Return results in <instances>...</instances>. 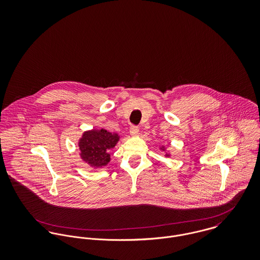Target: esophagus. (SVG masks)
<instances>
[{"instance_id":"esophagus-1","label":"esophagus","mask_w":260,"mask_h":260,"mask_svg":"<svg viewBox=\"0 0 260 260\" xmlns=\"http://www.w3.org/2000/svg\"><path fill=\"white\" fill-rule=\"evenodd\" d=\"M138 133H139V127H137V126H131V128H130V134H131L132 136H137Z\"/></svg>"}]
</instances>
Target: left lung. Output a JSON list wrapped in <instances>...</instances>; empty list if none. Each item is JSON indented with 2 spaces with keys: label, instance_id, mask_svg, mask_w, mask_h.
Instances as JSON below:
<instances>
[{
  "label": "left lung",
  "instance_id": "8db88e82",
  "mask_svg": "<svg viewBox=\"0 0 260 260\" xmlns=\"http://www.w3.org/2000/svg\"><path fill=\"white\" fill-rule=\"evenodd\" d=\"M159 149H160L161 151H164V152L166 151V148H165V146H160V147H159ZM169 156H170V154H169V153H166V154H165V157H169Z\"/></svg>",
  "mask_w": 260,
  "mask_h": 260
}]
</instances>
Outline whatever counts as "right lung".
<instances>
[{
	"label": "right lung",
	"instance_id": "right-lung-1",
	"mask_svg": "<svg viewBox=\"0 0 260 260\" xmlns=\"http://www.w3.org/2000/svg\"><path fill=\"white\" fill-rule=\"evenodd\" d=\"M119 140L120 136L117 133L103 128L85 131L78 142L80 157L91 167L102 168L110 162V150Z\"/></svg>",
	"mask_w": 260,
	"mask_h": 260
}]
</instances>
